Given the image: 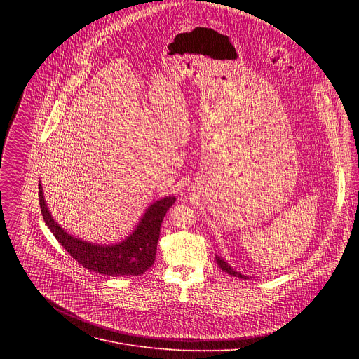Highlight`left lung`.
<instances>
[{
	"label": "left lung",
	"instance_id": "1",
	"mask_svg": "<svg viewBox=\"0 0 359 359\" xmlns=\"http://www.w3.org/2000/svg\"><path fill=\"white\" fill-rule=\"evenodd\" d=\"M216 262H217V264H219V267L223 270V271H226L227 274H230V276H234V277H238V278H243V280H248V277L247 276H243V274H240V273H237L234 269H231L224 260H222L220 257H217L216 255Z\"/></svg>",
	"mask_w": 359,
	"mask_h": 359
}]
</instances>
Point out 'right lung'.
<instances>
[{"label":"right lung","mask_w":359,"mask_h":359,"mask_svg":"<svg viewBox=\"0 0 359 359\" xmlns=\"http://www.w3.org/2000/svg\"><path fill=\"white\" fill-rule=\"evenodd\" d=\"M41 213L48 229L53 231L61 245L82 267L111 277L140 276L153 266L156 259V247L161 226L169 208L176 201L175 196L165 197L146 210L135 231L122 243L99 245L78 240L68 234L50 216L41 184H38Z\"/></svg>","instance_id":"right-lung-1"}]
</instances>
